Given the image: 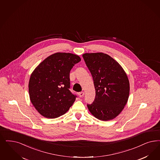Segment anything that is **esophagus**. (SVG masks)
<instances>
[{
  "label": "esophagus",
  "instance_id": "1",
  "mask_svg": "<svg viewBox=\"0 0 160 160\" xmlns=\"http://www.w3.org/2000/svg\"><path fill=\"white\" fill-rule=\"evenodd\" d=\"M78 94V96H79L80 98H82L83 96L84 95V93L83 92H79Z\"/></svg>",
  "mask_w": 160,
  "mask_h": 160
}]
</instances>
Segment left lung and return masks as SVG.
Returning a JSON list of instances; mask_svg holds the SVG:
<instances>
[{
  "instance_id": "8db88e82",
  "label": "left lung",
  "mask_w": 160,
  "mask_h": 160,
  "mask_svg": "<svg viewBox=\"0 0 160 160\" xmlns=\"http://www.w3.org/2000/svg\"><path fill=\"white\" fill-rule=\"evenodd\" d=\"M84 60L92 74L96 90L93 102L88 108L95 118L107 121L116 118L127 104L129 82L120 64L106 54L86 53Z\"/></svg>"
}]
</instances>
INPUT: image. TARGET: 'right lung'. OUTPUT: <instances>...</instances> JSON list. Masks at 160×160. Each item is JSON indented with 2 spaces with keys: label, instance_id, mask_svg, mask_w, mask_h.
Returning a JSON list of instances; mask_svg holds the SVG:
<instances>
[{
  "label": "right lung",
  "instance_id": "add662e5",
  "mask_svg": "<svg viewBox=\"0 0 160 160\" xmlns=\"http://www.w3.org/2000/svg\"><path fill=\"white\" fill-rule=\"evenodd\" d=\"M79 56L57 52L41 62L31 75L29 93L31 102L47 118L65 114L74 102L76 95L70 91V72L80 62Z\"/></svg>",
  "mask_w": 160,
  "mask_h": 160
}]
</instances>
